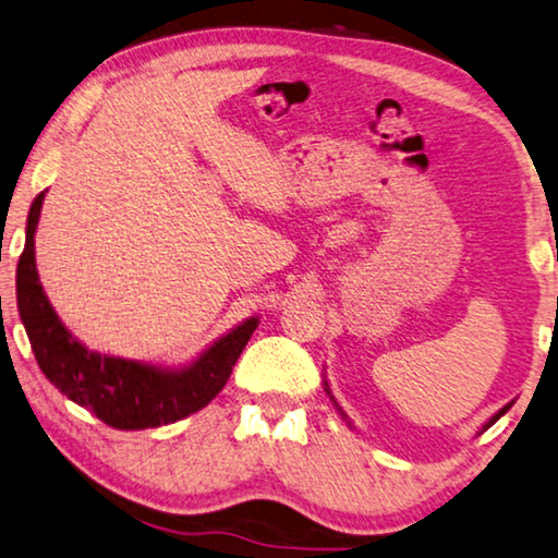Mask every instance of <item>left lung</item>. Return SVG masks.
<instances>
[{
  "label": "left lung",
  "instance_id": "left-lung-1",
  "mask_svg": "<svg viewBox=\"0 0 558 558\" xmlns=\"http://www.w3.org/2000/svg\"><path fill=\"white\" fill-rule=\"evenodd\" d=\"M327 391H329V389H327ZM333 404H337V401H333ZM337 409H339V407H337ZM507 409H509V407H504V409L499 411V414H494L492 418H488V424H484V428H488V426H492L494 422H499V416H504V414H507ZM339 411H341V409H339ZM341 416H347V414H344V411H341Z\"/></svg>",
  "mask_w": 558,
  "mask_h": 558
}]
</instances>
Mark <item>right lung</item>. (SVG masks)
I'll return each mask as SVG.
<instances>
[{"label": "right lung", "instance_id": "1", "mask_svg": "<svg viewBox=\"0 0 558 558\" xmlns=\"http://www.w3.org/2000/svg\"><path fill=\"white\" fill-rule=\"evenodd\" d=\"M45 192L32 202L27 219V242L16 264V306L27 329L34 359L47 379L72 399L89 409L111 428H154L174 424L209 404L225 389L231 368L256 329L252 316L227 337L214 341L192 366L169 372L132 359L101 356L82 347L51 308L41 291L34 264V231H37Z\"/></svg>", "mask_w": 558, "mask_h": 558}]
</instances>
